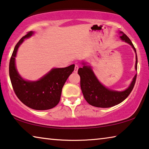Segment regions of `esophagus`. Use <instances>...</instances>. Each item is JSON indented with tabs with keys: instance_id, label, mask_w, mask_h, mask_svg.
<instances>
[{
	"instance_id": "1",
	"label": "esophagus",
	"mask_w": 149,
	"mask_h": 149,
	"mask_svg": "<svg viewBox=\"0 0 149 149\" xmlns=\"http://www.w3.org/2000/svg\"><path fill=\"white\" fill-rule=\"evenodd\" d=\"M78 69H79L78 65H75V68H74V72H75V73H77V71H78Z\"/></svg>"
}]
</instances>
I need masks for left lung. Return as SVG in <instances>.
Listing matches in <instances>:
<instances>
[{
	"label": "left lung",
	"mask_w": 149,
	"mask_h": 149,
	"mask_svg": "<svg viewBox=\"0 0 149 149\" xmlns=\"http://www.w3.org/2000/svg\"><path fill=\"white\" fill-rule=\"evenodd\" d=\"M121 39L129 44L133 48L136 54L135 70H137V56L136 49L131 40L123 32H119ZM84 66L79 68L78 74L80 76V86L87 102L92 106L97 107L107 108L119 104L129 95L133 90L136 81V74L134 75L133 81L129 86L124 91H119L110 89L105 87L97 78L90 65L82 62Z\"/></svg>",
	"instance_id": "8db88e82"
}]
</instances>
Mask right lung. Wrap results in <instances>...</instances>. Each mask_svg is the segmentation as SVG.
Listing matches in <instances>:
<instances>
[{
	"label": "right lung",
	"mask_w": 149,
	"mask_h": 149,
	"mask_svg": "<svg viewBox=\"0 0 149 149\" xmlns=\"http://www.w3.org/2000/svg\"><path fill=\"white\" fill-rule=\"evenodd\" d=\"M34 34L30 31L23 36L15 47L9 63V75L16 96L27 107L35 110H47L60 102L62 87L75 65L63 68H53L37 81L25 80L18 74L15 64L18 49L24 40Z\"/></svg>",
	"instance_id": "right-lung-1"
}]
</instances>
